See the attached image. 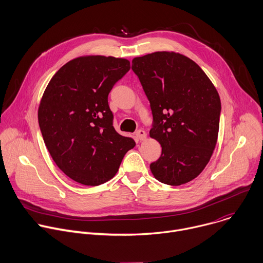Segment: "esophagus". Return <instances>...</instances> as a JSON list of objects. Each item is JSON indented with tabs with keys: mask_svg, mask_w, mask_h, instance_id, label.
<instances>
[{
	"mask_svg": "<svg viewBox=\"0 0 263 263\" xmlns=\"http://www.w3.org/2000/svg\"><path fill=\"white\" fill-rule=\"evenodd\" d=\"M136 138L138 139V140H144L145 138H146V133H145V131L144 130H138L137 132H136Z\"/></svg>",
	"mask_w": 263,
	"mask_h": 263,
	"instance_id": "34e87169",
	"label": "esophagus"
}]
</instances>
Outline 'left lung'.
<instances>
[{"label":"left lung","mask_w":263,"mask_h":263,"mask_svg":"<svg viewBox=\"0 0 263 263\" xmlns=\"http://www.w3.org/2000/svg\"><path fill=\"white\" fill-rule=\"evenodd\" d=\"M132 70L151 104L149 136L162 146L152 173L170 186L194 180L217 144L221 101L215 85L194 61L173 51L134 58Z\"/></svg>","instance_id":"8db88e82"}]
</instances>
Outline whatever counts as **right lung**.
<instances>
[{
  "instance_id": "obj_1",
  "label": "right lung",
  "mask_w": 263,
  "mask_h": 263,
  "mask_svg": "<svg viewBox=\"0 0 263 263\" xmlns=\"http://www.w3.org/2000/svg\"><path fill=\"white\" fill-rule=\"evenodd\" d=\"M129 70L126 59L79 57L60 68L44 91L38 108L44 143L58 167L79 184L112 179L135 146L115 130L108 105L112 86Z\"/></svg>"
}]
</instances>
